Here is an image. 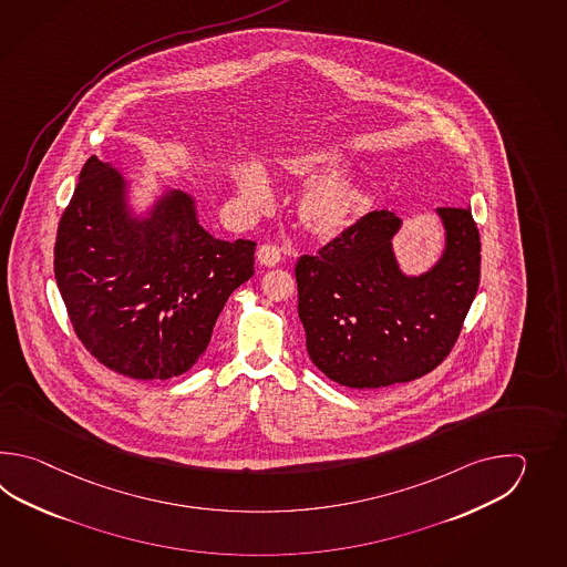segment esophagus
<instances>
[{
    "instance_id": "34e87169",
    "label": "esophagus",
    "mask_w": 567,
    "mask_h": 567,
    "mask_svg": "<svg viewBox=\"0 0 567 567\" xmlns=\"http://www.w3.org/2000/svg\"><path fill=\"white\" fill-rule=\"evenodd\" d=\"M257 261L266 267L278 266L279 261H281V251H279L276 245H261L257 249Z\"/></svg>"
}]
</instances>
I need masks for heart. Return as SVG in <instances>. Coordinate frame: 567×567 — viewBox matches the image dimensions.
Returning a JSON list of instances; mask_svg holds the SVG:
<instances>
[{
    "mask_svg": "<svg viewBox=\"0 0 567 567\" xmlns=\"http://www.w3.org/2000/svg\"><path fill=\"white\" fill-rule=\"evenodd\" d=\"M342 168V157L328 150H313L289 157L284 169L301 184H312L298 203L301 229L318 241H334L349 233L369 208V193L354 176H334ZM323 182L320 183L319 181ZM243 198L254 206H264L271 198L266 172L257 164H245L235 172Z\"/></svg>",
    "mask_w": 567,
    "mask_h": 567,
    "instance_id": "1",
    "label": "heart"
}]
</instances>
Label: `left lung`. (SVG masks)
I'll return each mask as SVG.
<instances>
[{
    "label": "left lung",
    "mask_w": 567,
    "mask_h": 567,
    "mask_svg": "<svg viewBox=\"0 0 567 567\" xmlns=\"http://www.w3.org/2000/svg\"><path fill=\"white\" fill-rule=\"evenodd\" d=\"M440 259L401 271V218L373 210L296 266L306 349L322 373L350 389L408 383L434 371L458 340L481 281V235L471 208H437Z\"/></svg>",
    "instance_id": "1"
}]
</instances>
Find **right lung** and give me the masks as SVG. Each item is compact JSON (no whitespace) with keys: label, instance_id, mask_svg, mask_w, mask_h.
Instances as JSON below:
<instances>
[{"label":"right lung","instance_id":"obj_1","mask_svg":"<svg viewBox=\"0 0 567 567\" xmlns=\"http://www.w3.org/2000/svg\"><path fill=\"white\" fill-rule=\"evenodd\" d=\"M130 182L91 156L62 213L54 276L74 332L115 373L166 381L205 352L230 293L254 276L255 243L198 225L193 196L166 190L133 215Z\"/></svg>","mask_w":567,"mask_h":567}]
</instances>
